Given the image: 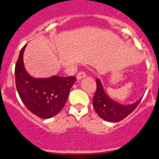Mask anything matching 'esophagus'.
<instances>
[{
    "label": "esophagus",
    "instance_id": "esophagus-1",
    "mask_svg": "<svg viewBox=\"0 0 159 159\" xmlns=\"http://www.w3.org/2000/svg\"><path fill=\"white\" fill-rule=\"evenodd\" d=\"M85 77H86V74L84 72H83V71H81V72L78 73V75H77V79L81 80L82 79V78H85Z\"/></svg>",
    "mask_w": 159,
    "mask_h": 159
}]
</instances>
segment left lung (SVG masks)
Instances as JSON below:
<instances>
[{
  "mask_svg": "<svg viewBox=\"0 0 159 159\" xmlns=\"http://www.w3.org/2000/svg\"><path fill=\"white\" fill-rule=\"evenodd\" d=\"M96 81L97 89L93 97V107L98 115L105 121L110 122H117L124 119L136 109L141 100L140 98V100L133 103V104H120L115 100H111L106 94L99 78H96Z\"/></svg>",
  "mask_w": 159,
  "mask_h": 159,
  "instance_id": "1",
  "label": "left lung"
}]
</instances>
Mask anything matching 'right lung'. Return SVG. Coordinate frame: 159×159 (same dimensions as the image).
Listing matches in <instances>:
<instances>
[{"label": "right lung", "mask_w": 159, "mask_h": 159, "mask_svg": "<svg viewBox=\"0 0 159 159\" xmlns=\"http://www.w3.org/2000/svg\"><path fill=\"white\" fill-rule=\"evenodd\" d=\"M25 45L19 52L15 68L19 96L30 112L44 119L57 115L63 109L76 78L52 76L36 78L26 72L23 63Z\"/></svg>", "instance_id": "add662e5"}]
</instances>
